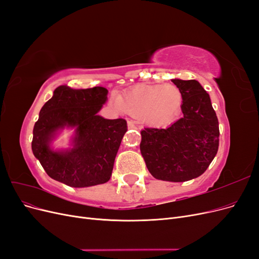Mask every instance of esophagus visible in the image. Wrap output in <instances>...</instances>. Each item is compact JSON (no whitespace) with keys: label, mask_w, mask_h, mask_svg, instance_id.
<instances>
[{"label":"esophagus","mask_w":259,"mask_h":259,"mask_svg":"<svg viewBox=\"0 0 259 259\" xmlns=\"http://www.w3.org/2000/svg\"><path fill=\"white\" fill-rule=\"evenodd\" d=\"M127 126H128V128H136L135 124L133 123L132 121H127Z\"/></svg>","instance_id":"1"}]
</instances>
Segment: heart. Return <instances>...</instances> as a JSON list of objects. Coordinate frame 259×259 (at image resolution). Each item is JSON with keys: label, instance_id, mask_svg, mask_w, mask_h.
Masks as SVG:
<instances>
[{"label": "heart", "instance_id": "heart-1", "mask_svg": "<svg viewBox=\"0 0 259 259\" xmlns=\"http://www.w3.org/2000/svg\"><path fill=\"white\" fill-rule=\"evenodd\" d=\"M183 105L176 85H139L113 99L117 111L134 116L143 124L160 126L173 122Z\"/></svg>", "mask_w": 259, "mask_h": 259}]
</instances>
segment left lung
Listing matches in <instances>:
<instances>
[{"label": "left lung", "mask_w": 259, "mask_h": 259, "mask_svg": "<svg viewBox=\"0 0 259 259\" xmlns=\"http://www.w3.org/2000/svg\"><path fill=\"white\" fill-rule=\"evenodd\" d=\"M183 94V116L165 128L140 132V152L150 174L165 182L202 175L218 151V119L209 95L195 80H171Z\"/></svg>", "instance_id": "obj_1"}]
</instances>
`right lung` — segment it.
Here are the masks:
<instances>
[{
	"label": "right lung",
	"mask_w": 259,
	"mask_h": 259,
	"mask_svg": "<svg viewBox=\"0 0 259 259\" xmlns=\"http://www.w3.org/2000/svg\"><path fill=\"white\" fill-rule=\"evenodd\" d=\"M107 95L108 90L101 86L74 90L61 85L42 107L31 147L51 178L74 188L110 179L127 124L124 119L108 120L97 114ZM66 127L75 130L72 147L54 151L52 140Z\"/></svg>",
	"instance_id": "add662e5"
}]
</instances>
